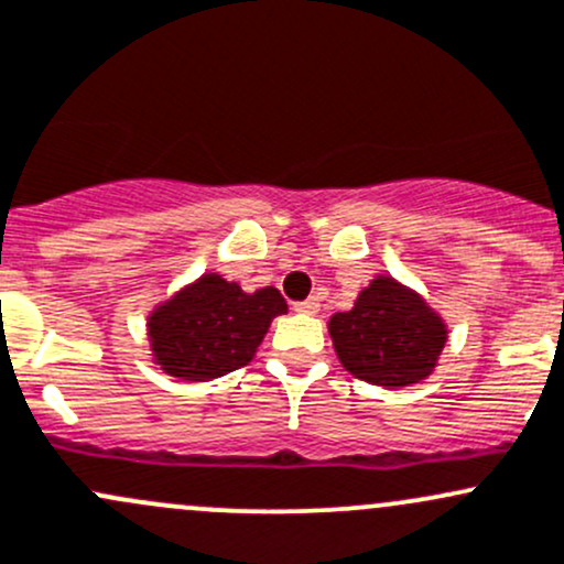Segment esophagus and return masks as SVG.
<instances>
[{
	"mask_svg": "<svg viewBox=\"0 0 564 564\" xmlns=\"http://www.w3.org/2000/svg\"><path fill=\"white\" fill-rule=\"evenodd\" d=\"M318 307H322V302H318V297H307L305 302H294V311L305 313V316H316Z\"/></svg>",
	"mask_w": 564,
	"mask_h": 564,
	"instance_id": "esophagus-1",
	"label": "esophagus"
}]
</instances>
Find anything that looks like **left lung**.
Wrapping results in <instances>:
<instances>
[{
  "mask_svg": "<svg viewBox=\"0 0 564 564\" xmlns=\"http://www.w3.org/2000/svg\"><path fill=\"white\" fill-rule=\"evenodd\" d=\"M340 365L359 381L383 389L422 383L435 372L448 327L416 289L376 275L354 307L327 322Z\"/></svg>",
  "mask_w": 564,
  "mask_h": 564,
  "instance_id": "obj_1",
  "label": "left lung"
}]
</instances>
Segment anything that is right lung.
<instances>
[{"label": "right lung", "instance_id": "1", "mask_svg": "<svg viewBox=\"0 0 564 564\" xmlns=\"http://www.w3.org/2000/svg\"><path fill=\"white\" fill-rule=\"evenodd\" d=\"M286 311L275 286L242 292L218 272H203L148 313L151 359L177 381H213L257 357L272 318Z\"/></svg>", "mask_w": 564, "mask_h": 564}]
</instances>
